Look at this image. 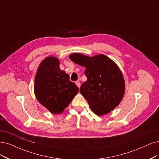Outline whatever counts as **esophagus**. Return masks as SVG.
Segmentation results:
<instances>
[{"label":"esophagus","mask_w":159,"mask_h":159,"mask_svg":"<svg viewBox=\"0 0 159 159\" xmlns=\"http://www.w3.org/2000/svg\"><path fill=\"white\" fill-rule=\"evenodd\" d=\"M75 84H76V86H77L79 88L80 87V81L79 80H77L75 82Z\"/></svg>","instance_id":"1"}]
</instances>
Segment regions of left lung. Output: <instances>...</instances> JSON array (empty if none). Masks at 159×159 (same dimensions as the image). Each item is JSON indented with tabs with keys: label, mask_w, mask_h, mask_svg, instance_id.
Here are the masks:
<instances>
[{
	"label": "left lung",
	"mask_w": 159,
	"mask_h": 159,
	"mask_svg": "<svg viewBox=\"0 0 159 159\" xmlns=\"http://www.w3.org/2000/svg\"><path fill=\"white\" fill-rule=\"evenodd\" d=\"M70 60L86 67L87 80L80 92L93 113L102 116L113 111L124 96L125 83L117 65L103 54L93 57L73 54Z\"/></svg>",
	"instance_id": "1"
}]
</instances>
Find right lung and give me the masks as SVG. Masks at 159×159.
<instances>
[{
  "label": "right lung",
  "instance_id": "obj_1",
  "mask_svg": "<svg viewBox=\"0 0 159 159\" xmlns=\"http://www.w3.org/2000/svg\"><path fill=\"white\" fill-rule=\"evenodd\" d=\"M34 94L39 103L50 113L60 114L79 92L69 76L60 68V61L47 57L40 63L35 75Z\"/></svg>",
  "mask_w": 159,
  "mask_h": 159
}]
</instances>
